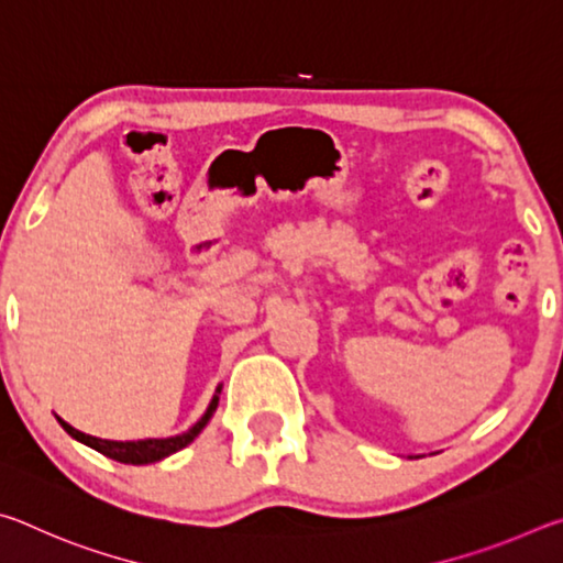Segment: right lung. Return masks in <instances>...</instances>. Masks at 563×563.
I'll list each match as a JSON object with an SVG mask.
<instances>
[{"mask_svg":"<svg viewBox=\"0 0 563 563\" xmlns=\"http://www.w3.org/2000/svg\"><path fill=\"white\" fill-rule=\"evenodd\" d=\"M218 407V395L211 399V405H208L206 415L198 419V422L190 427L188 432L178 434V437H168V440H141V442H111V440H99V437H91V434H84L79 430H74L71 424H66L64 419H59V424L64 427L66 432H69L74 440H79L84 444L93 446V450L101 452L103 456H109V460H117V462H123V464H148V462H158L164 460V456L174 454L178 450H184L186 444H190L196 440L198 434H201L203 427L208 424V419L213 417Z\"/></svg>","mask_w":563,"mask_h":563,"instance_id":"add662e5","label":"right lung"}]
</instances>
